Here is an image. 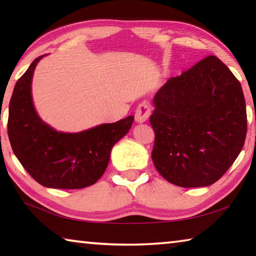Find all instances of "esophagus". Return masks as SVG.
<instances>
[{
  "mask_svg": "<svg viewBox=\"0 0 256 256\" xmlns=\"http://www.w3.org/2000/svg\"><path fill=\"white\" fill-rule=\"evenodd\" d=\"M150 114H151V110H150L149 104L146 102H141L136 110V120L138 123H144L149 118Z\"/></svg>",
  "mask_w": 256,
  "mask_h": 256,
  "instance_id": "obj_1",
  "label": "esophagus"
}]
</instances>
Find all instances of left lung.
Masks as SVG:
<instances>
[{
	"label": "left lung",
	"instance_id": "8db88e82",
	"mask_svg": "<svg viewBox=\"0 0 256 256\" xmlns=\"http://www.w3.org/2000/svg\"><path fill=\"white\" fill-rule=\"evenodd\" d=\"M154 104L151 157L159 174L180 188L216 183L238 157L248 132L240 82L210 55L170 78Z\"/></svg>",
	"mask_w": 256,
	"mask_h": 256
}]
</instances>
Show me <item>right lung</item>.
I'll return each instance as SVG.
<instances>
[{
  "label": "right lung",
  "instance_id": "right-lung-1",
  "mask_svg": "<svg viewBox=\"0 0 256 256\" xmlns=\"http://www.w3.org/2000/svg\"><path fill=\"white\" fill-rule=\"evenodd\" d=\"M16 81L8 105V134L12 150L32 178L50 188L76 190L96 183L110 151L131 128L134 118L102 124L79 133H63L42 122L34 110L32 80L37 63Z\"/></svg>",
  "mask_w": 256,
  "mask_h": 256
}]
</instances>
